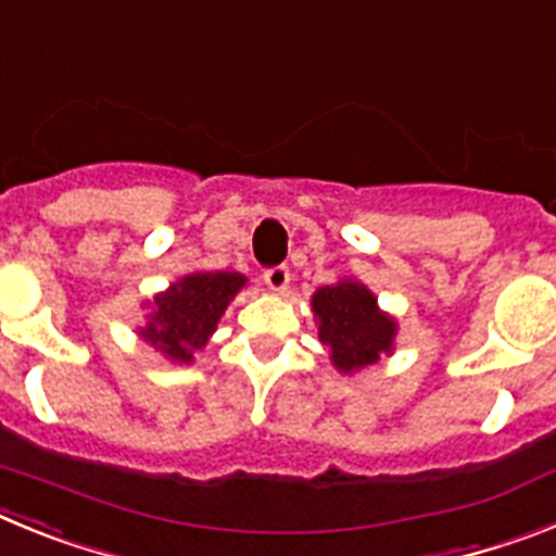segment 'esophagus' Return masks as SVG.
Segmentation results:
<instances>
[{
    "instance_id": "obj_1",
    "label": "esophagus",
    "mask_w": 556,
    "mask_h": 556,
    "mask_svg": "<svg viewBox=\"0 0 556 556\" xmlns=\"http://www.w3.org/2000/svg\"><path fill=\"white\" fill-rule=\"evenodd\" d=\"M264 283H267L269 292H275V294L287 292L289 269L287 267H269L267 273H264Z\"/></svg>"
}]
</instances>
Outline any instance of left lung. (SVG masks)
<instances>
[{
    "mask_svg": "<svg viewBox=\"0 0 556 556\" xmlns=\"http://www.w3.org/2000/svg\"><path fill=\"white\" fill-rule=\"evenodd\" d=\"M317 337L342 376L376 365L395 353L397 320L378 306V298L356 278H339L312 294Z\"/></svg>",
    "mask_w": 556,
    "mask_h": 556,
    "instance_id": "1",
    "label": "left lung"
}]
</instances>
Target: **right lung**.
<instances>
[{"label": "right lung", "instance_id": "right-lung-1", "mask_svg": "<svg viewBox=\"0 0 556 556\" xmlns=\"http://www.w3.org/2000/svg\"><path fill=\"white\" fill-rule=\"evenodd\" d=\"M244 287L248 278L242 273L194 269L144 301L147 323L139 328V339L175 365H191Z\"/></svg>", "mask_w": 556, "mask_h": 556}]
</instances>
